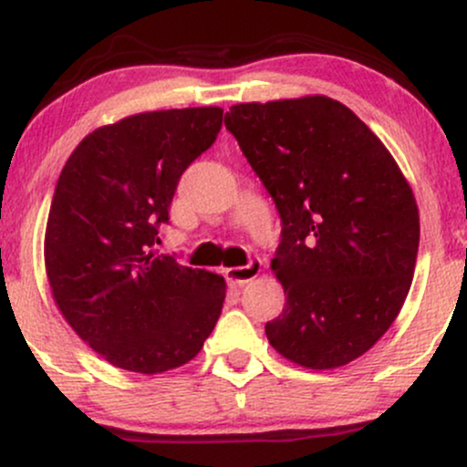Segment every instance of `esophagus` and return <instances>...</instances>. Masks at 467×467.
<instances>
[{
	"mask_svg": "<svg viewBox=\"0 0 467 467\" xmlns=\"http://www.w3.org/2000/svg\"><path fill=\"white\" fill-rule=\"evenodd\" d=\"M261 272V259H250L245 265H239V267H228L226 270V278L230 283H234V285H245V283L252 281V278L259 276Z\"/></svg>",
	"mask_w": 467,
	"mask_h": 467,
	"instance_id": "esophagus-1",
	"label": "esophagus"
}]
</instances>
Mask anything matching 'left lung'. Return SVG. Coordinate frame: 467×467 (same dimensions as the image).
<instances>
[{
  "mask_svg": "<svg viewBox=\"0 0 467 467\" xmlns=\"http://www.w3.org/2000/svg\"><path fill=\"white\" fill-rule=\"evenodd\" d=\"M281 217L272 270L285 307L270 345L307 368L356 360L398 318L415 272L420 213L379 138L327 96L226 111Z\"/></svg>",
  "mask_w": 467,
  "mask_h": 467,
  "instance_id": "1",
  "label": "left lung"
}]
</instances>
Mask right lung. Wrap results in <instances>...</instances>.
Listing matches in <instances>:
<instances>
[{
    "instance_id": "1",
    "label": "right lung",
    "mask_w": 467,
    "mask_h": 467,
    "mask_svg": "<svg viewBox=\"0 0 467 467\" xmlns=\"http://www.w3.org/2000/svg\"><path fill=\"white\" fill-rule=\"evenodd\" d=\"M223 109L149 111L83 138L58 175L46 270L77 334L114 367L164 373L200 353L226 283L155 254L180 178L217 140Z\"/></svg>"
}]
</instances>
